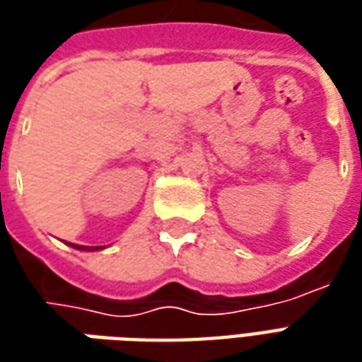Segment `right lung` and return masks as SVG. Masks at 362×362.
I'll return each mask as SVG.
<instances>
[{
	"label": "right lung",
	"mask_w": 362,
	"mask_h": 362,
	"mask_svg": "<svg viewBox=\"0 0 362 362\" xmlns=\"http://www.w3.org/2000/svg\"><path fill=\"white\" fill-rule=\"evenodd\" d=\"M71 246L77 248V250H98V248H104V246H79V244H71Z\"/></svg>",
	"instance_id": "add662e5"
}]
</instances>
